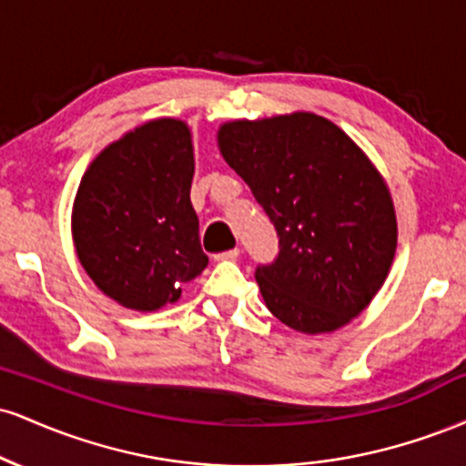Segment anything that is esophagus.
<instances>
[{"label":"esophagus","instance_id":"1","mask_svg":"<svg viewBox=\"0 0 466 466\" xmlns=\"http://www.w3.org/2000/svg\"><path fill=\"white\" fill-rule=\"evenodd\" d=\"M238 254H240V249L234 248V249H228V251H221V254H217L215 260H237Z\"/></svg>","mask_w":466,"mask_h":466}]
</instances>
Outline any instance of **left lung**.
<instances>
[{
  "instance_id": "8db88e82",
  "label": "left lung",
  "mask_w": 466,
  "mask_h": 466,
  "mask_svg": "<svg viewBox=\"0 0 466 466\" xmlns=\"http://www.w3.org/2000/svg\"><path fill=\"white\" fill-rule=\"evenodd\" d=\"M217 142L280 238L278 258L256 269L267 309L307 335L349 324L383 287L397 251L381 173L311 111L226 122Z\"/></svg>"
}]
</instances>
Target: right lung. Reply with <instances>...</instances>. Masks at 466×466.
I'll list each match as a JSON object with an SVG mask.
<instances>
[{"instance_id":"right-lung-1","label":"right lung","mask_w":466,"mask_h":466,"mask_svg":"<svg viewBox=\"0 0 466 466\" xmlns=\"http://www.w3.org/2000/svg\"><path fill=\"white\" fill-rule=\"evenodd\" d=\"M190 127L157 117L111 142L85 170L72 208L76 256L94 285L133 311L179 300L206 269Z\"/></svg>"}]
</instances>
